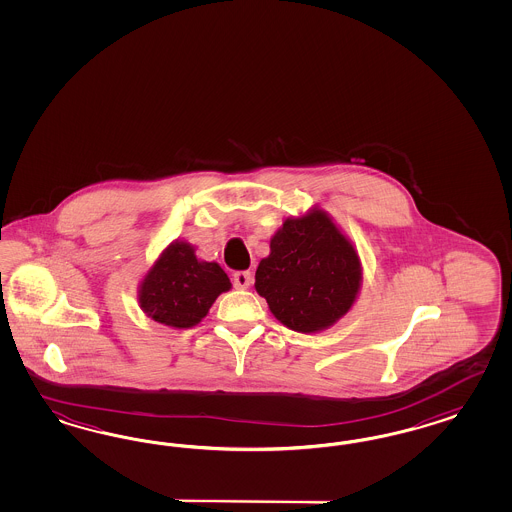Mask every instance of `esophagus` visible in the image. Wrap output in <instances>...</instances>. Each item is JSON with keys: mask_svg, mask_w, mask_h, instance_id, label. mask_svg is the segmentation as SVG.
I'll list each match as a JSON object with an SVG mask.
<instances>
[{"mask_svg": "<svg viewBox=\"0 0 512 512\" xmlns=\"http://www.w3.org/2000/svg\"><path fill=\"white\" fill-rule=\"evenodd\" d=\"M233 284H235V288L247 290L248 286L252 284L250 271H237V273H233Z\"/></svg>", "mask_w": 512, "mask_h": 512, "instance_id": "34e87169", "label": "esophagus"}]
</instances>
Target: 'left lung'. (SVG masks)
I'll list each match as a JSON object with an SVG mask.
<instances>
[{
	"label": "left lung",
	"mask_w": 512,
	"mask_h": 512,
	"mask_svg": "<svg viewBox=\"0 0 512 512\" xmlns=\"http://www.w3.org/2000/svg\"><path fill=\"white\" fill-rule=\"evenodd\" d=\"M269 248L256 269L254 286L275 319L290 330H324L357 300L359 254L324 210L286 218Z\"/></svg>",
	"instance_id": "1"
}]
</instances>
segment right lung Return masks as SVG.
Wrapping results in <instances>:
<instances>
[{
  "instance_id": "right-lung-1",
  "label": "right lung",
  "mask_w": 512,
  "mask_h": 512,
  "mask_svg": "<svg viewBox=\"0 0 512 512\" xmlns=\"http://www.w3.org/2000/svg\"><path fill=\"white\" fill-rule=\"evenodd\" d=\"M231 288L216 262H201L195 248L174 241L161 252L138 288L142 311L171 328H191L207 317L212 303Z\"/></svg>"
}]
</instances>
